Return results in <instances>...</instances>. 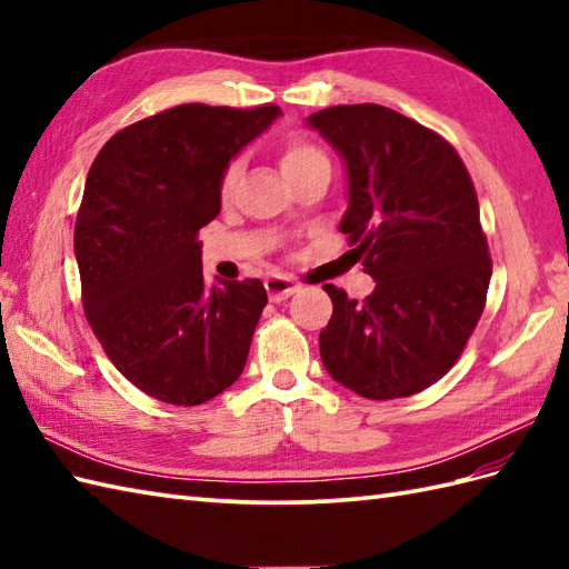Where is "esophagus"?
Segmentation results:
<instances>
[{"label": "esophagus", "mask_w": 569, "mask_h": 569, "mask_svg": "<svg viewBox=\"0 0 569 569\" xmlns=\"http://www.w3.org/2000/svg\"><path fill=\"white\" fill-rule=\"evenodd\" d=\"M266 293H269V298L273 300V303H281V300H286L288 296H293L298 291V283L293 281V278L288 276H271L266 278Z\"/></svg>", "instance_id": "1"}]
</instances>
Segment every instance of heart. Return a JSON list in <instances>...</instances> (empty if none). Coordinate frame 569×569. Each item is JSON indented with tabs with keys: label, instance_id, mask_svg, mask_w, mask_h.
Wrapping results in <instances>:
<instances>
[{
	"label": "heart",
	"instance_id": "obj_1",
	"mask_svg": "<svg viewBox=\"0 0 569 569\" xmlns=\"http://www.w3.org/2000/svg\"><path fill=\"white\" fill-rule=\"evenodd\" d=\"M320 161H328V159H325V153L318 147H312V143L306 139H288L281 147V171L286 178H293L300 171H306L308 166L320 163ZM237 176H239V163L232 161L224 168V173L220 178L222 196H229V192H232Z\"/></svg>",
	"mask_w": 569,
	"mask_h": 569
}]
</instances>
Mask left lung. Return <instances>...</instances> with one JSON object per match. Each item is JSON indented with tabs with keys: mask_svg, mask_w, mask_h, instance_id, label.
I'll return each instance as SVG.
<instances>
[{
	"mask_svg": "<svg viewBox=\"0 0 569 569\" xmlns=\"http://www.w3.org/2000/svg\"><path fill=\"white\" fill-rule=\"evenodd\" d=\"M308 127L345 159L340 232L377 281L361 303L322 286V365L371 401L413 396L455 367L485 312L491 257L477 190L450 141L389 107L337 104Z\"/></svg>",
	"mask_w": 569,
	"mask_h": 569,
	"instance_id": "8db88e82",
	"label": "left lung"
}]
</instances>
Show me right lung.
<instances>
[{
  "label": "right lung",
  "mask_w": 569,
  "mask_h": 569,
  "mask_svg": "<svg viewBox=\"0 0 569 569\" xmlns=\"http://www.w3.org/2000/svg\"><path fill=\"white\" fill-rule=\"evenodd\" d=\"M281 114L178 104L124 127L84 180L76 220L82 308L104 355L151 398L200 406L244 371L266 306L259 278H202L200 229L229 161Z\"/></svg>",
  "instance_id": "add662e5"
}]
</instances>
